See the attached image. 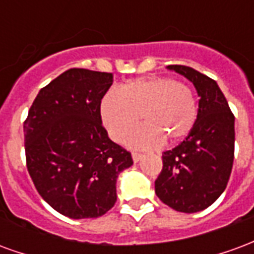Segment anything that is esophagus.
I'll use <instances>...</instances> for the list:
<instances>
[{"instance_id": "1", "label": "esophagus", "mask_w": 254, "mask_h": 254, "mask_svg": "<svg viewBox=\"0 0 254 254\" xmlns=\"http://www.w3.org/2000/svg\"><path fill=\"white\" fill-rule=\"evenodd\" d=\"M143 156L144 155L140 154V152H132V158H133V162H134V163H137L138 160L141 159Z\"/></svg>"}]
</instances>
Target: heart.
Wrapping results in <instances>:
<instances>
[{
    "instance_id": "heart-1",
    "label": "heart",
    "mask_w": 254,
    "mask_h": 254,
    "mask_svg": "<svg viewBox=\"0 0 254 254\" xmlns=\"http://www.w3.org/2000/svg\"><path fill=\"white\" fill-rule=\"evenodd\" d=\"M100 120L113 140L127 137L134 148H154L163 138L177 143L189 134L197 120L196 98L188 85L169 77H141L107 91L100 100Z\"/></svg>"
}]
</instances>
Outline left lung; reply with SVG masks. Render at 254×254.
<instances>
[{
	"instance_id": "8db88e82",
	"label": "left lung",
	"mask_w": 254,
	"mask_h": 254,
	"mask_svg": "<svg viewBox=\"0 0 254 254\" xmlns=\"http://www.w3.org/2000/svg\"><path fill=\"white\" fill-rule=\"evenodd\" d=\"M167 69L191 81L200 100L188 137L162 155L163 169L155 181V193L178 212H198L227 187L234 162V116L215 80L184 65Z\"/></svg>"
}]
</instances>
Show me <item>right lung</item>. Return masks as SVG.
Masks as SVG:
<instances>
[{
	"label": "right lung",
	"mask_w": 254,
	"mask_h": 254,
	"mask_svg": "<svg viewBox=\"0 0 254 254\" xmlns=\"http://www.w3.org/2000/svg\"><path fill=\"white\" fill-rule=\"evenodd\" d=\"M113 73L73 67L39 91L24 121L27 169L36 190L67 218H99L117 201L132 155L111 141L99 114Z\"/></svg>",
	"instance_id": "add662e5"
}]
</instances>
